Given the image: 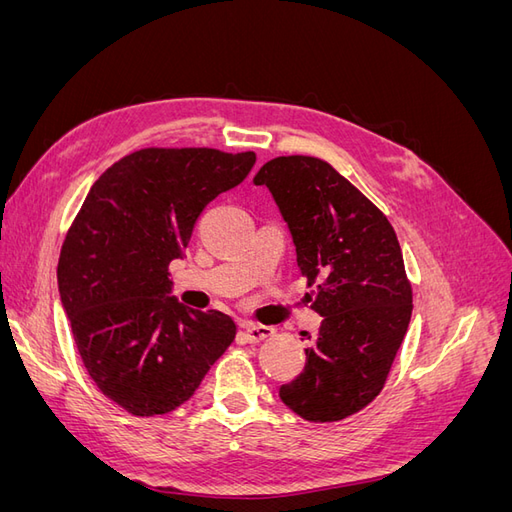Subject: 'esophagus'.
Wrapping results in <instances>:
<instances>
[{
  "mask_svg": "<svg viewBox=\"0 0 512 512\" xmlns=\"http://www.w3.org/2000/svg\"><path fill=\"white\" fill-rule=\"evenodd\" d=\"M241 335L247 344H258V342H262V339H269L273 335V329L271 327H256V324H245Z\"/></svg>",
  "mask_w": 512,
  "mask_h": 512,
  "instance_id": "34e87169",
  "label": "esophagus"
}]
</instances>
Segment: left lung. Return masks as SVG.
Listing matches in <instances>:
<instances>
[{
  "label": "left lung",
  "instance_id": "left-lung-1",
  "mask_svg": "<svg viewBox=\"0 0 512 512\" xmlns=\"http://www.w3.org/2000/svg\"><path fill=\"white\" fill-rule=\"evenodd\" d=\"M290 228L320 329L305 369L280 399L305 421L333 423L374 401L412 316V288L395 230L337 170L318 158H275L258 170Z\"/></svg>",
  "mask_w": 512,
  "mask_h": 512
}]
</instances>
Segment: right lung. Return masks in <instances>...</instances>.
<instances>
[{
    "instance_id": "right-lung-1",
    "label": "right lung",
    "mask_w": 512,
    "mask_h": 512,
    "mask_svg": "<svg viewBox=\"0 0 512 512\" xmlns=\"http://www.w3.org/2000/svg\"><path fill=\"white\" fill-rule=\"evenodd\" d=\"M254 162V151H134L91 185L68 230L57 284L74 344L98 389L134 416L179 408L235 339L230 316L173 297L168 265Z\"/></svg>"
}]
</instances>
